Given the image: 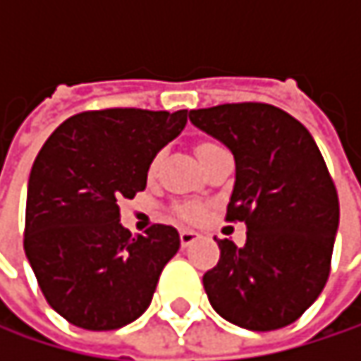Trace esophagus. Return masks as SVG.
Listing matches in <instances>:
<instances>
[{
    "label": "esophagus",
    "instance_id": "34e87169",
    "mask_svg": "<svg viewBox=\"0 0 361 361\" xmlns=\"http://www.w3.org/2000/svg\"><path fill=\"white\" fill-rule=\"evenodd\" d=\"M198 238H200V234H198V232H194V230H181L180 232V243L183 249H188L190 245H194Z\"/></svg>",
    "mask_w": 361,
    "mask_h": 361
}]
</instances>
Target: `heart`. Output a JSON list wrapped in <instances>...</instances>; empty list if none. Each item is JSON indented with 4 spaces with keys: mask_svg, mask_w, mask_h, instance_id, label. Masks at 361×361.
I'll list each match as a JSON object with an SVG mask.
<instances>
[{
    "mask_svg": "<svg viewBox=\"0 0 361 361\" xmlns=\"http://www.w3.org/2000/svg\"><path fill=\"white\" fill-rule=\"evenodd\" d=\"M211 146H215V144H211V142H202V144H198V146H196V154H200L202 150H207V148H211ZM157 163H159V161H154V163H152L150 171H154V169H157ZM185 217H196V211H185Z\"/></svg>",
    "mask_w": 361,
    "mask_h": 361,
    "instance_id": "heart-1",
    "label": "heart"
}]
</instances>
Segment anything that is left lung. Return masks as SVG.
I'll use <instances>...</instances> for the list:
<instances>
[{
	"instance_id": "obj_1",
	"label": "left lung",
	"mask_w": 361,
	"mask_h": 361,
	"mask_svg": "<svg viewBox=\"0 0 361 361\" xmlns=\"http://www.w3.org/2000/svg\"><path fill=\"white\" fill-rule=\"evenodd\" d=\"M188 116L234 154L228 219L247 224L245 247L217 243L221 259L202 278L209 303L247 330L293 324L324 288L338 230V196L312 133L255 102Z\"/></svg>"
}]
</instances>
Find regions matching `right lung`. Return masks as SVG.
Listing matches in <instances>:
<instances>
[{
	"mask_svg": "<svg viewBox=\"0 0 361 361\" xmlns=\"http://www.w3.org/2000/svg\"><path fill=\"white\" fill-rule=\"evenodd\" d=\"M188 123V110L109 109L66 118L39 150L27 185L25 252L54 312L85 330H116L150 305L180 234L133 236L118 202Z\"/></svg>",
	"mask_w": 361,
	"mask_h": 361,
	"instance_id": "right-lung-1",
	"label": "right lung"
}]
</instances>
